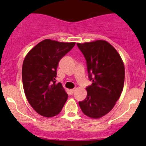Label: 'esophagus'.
<instances>
[{"label": "esophagus", "instance_id": "34e87169", "mask_svg": "<svg viewBox=\"0 0 146 146\" xmlns=\"http://www.w3.org/2000/svg\"><path fill=\"white\" fill-rule=\"evenodd\" d=\"M69 92H70V95H73V94L74 93V92H75V89H71V90H69Z\"/></svg>", "mask_w": 146, "mask_h": 146}]
</instances>
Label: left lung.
<instances>
[{"label": "left lung", "mask_w": 146, "mask_h": 146, "mask_svg": "<svg viewBox=\"0 0 146 146\" xmlns=\"http://www.w3.org/2000/svg\"><path fill=\"white\" fill-rule=\"evenodd\" d=\"M77 46L86 60L88 78L92 81L86 88V98L79 102V105L85 115L100 118L112 110L121 94L124 66L117 50L106 41Z\"/></svg>", "instance_id": "left-lung-1"}]
</instances>
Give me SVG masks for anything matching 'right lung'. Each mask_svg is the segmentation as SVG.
Wrapping results in <instances>:
<instances>
[{
  "label": "right lung",
  "mask_w": 146,
  "mask_h": 146,
  "mask_svg": "<svg viewBox=\"0 0 146 146\" xmlns=\"http://www.w3.org/2000/svg\"><path fill=\"white\" fill-rule=\"evenodd\" d=\"M76 43L45 39L29 51L22 69L23 88L28 102L40 115L51 117L61 112L68 94L56 80L60 60Z\"/></svg>",
  "instance_id": "right-lung-1"
}]
</instances>
